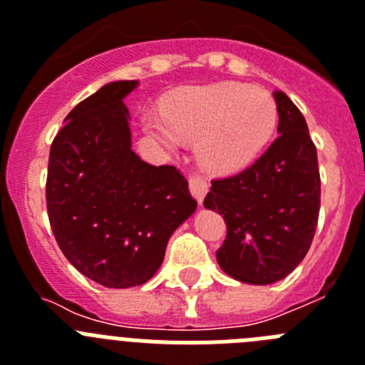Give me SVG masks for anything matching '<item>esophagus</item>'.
Returning a JSON list of instances; mask_svg holds the SVG:
<instances>
[{"label": "esophagus", "mask_w": 365, "mask_h": 365, "mask_svg": "<svg viewBox=\"0 0 365 365\" xmlns=\"http://www.w3.org/2000/svg\"><path fill=\"white\" fill-rule=\"evenodd\" d=\"M190 192H192V195L195 199H197L199 205H202V201H205V195L208 193V182H206L205 177L201 175H190Z\"/></svg>", "instance_id": "esophagus-1"}]
</instances>
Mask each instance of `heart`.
<instances>
[{"label": "heart", "mask_w": 365, "mask_h": 365, "mask_svg": "<svg viewBox=\"0 0 365 365\" xmlns=\"http://www.w3.org/2000/svg\"><path fill=\"white\" fill-rule=\"evenodd\" d=\"M278 124L269 91L222 82L188 87L166 100L164 113L144 117L146 130L170 150L197 140V159L210 172H234L263 151Z\"/></svg>", "instance_id": "1"}]
</instances>
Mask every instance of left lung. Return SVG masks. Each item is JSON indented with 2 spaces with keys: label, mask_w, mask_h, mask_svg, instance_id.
Returning a JSON list of instances; mask_svg holds the SVG:
<instances>
[{
  "label": "left lung",
  "mask_w": 365,
  "mask_h": 365,
  "mask_svg": "<svg viewBox=\"0 0 365 365\" xmlns=\"http://www.w3.org/2000/svg\"><path fill=\"white\" fill-rule=\"evenodd\" d=\"M278 138L243 172L212 180L208 210L222 214L227 240L217 263L228 276L252 285L283 279L302 263L320 212V170L307 122L283 91Z\"/></svg>",
  "instance_id": "1"
}]
</instances>
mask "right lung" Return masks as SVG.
Returning a JSON list of instances; mask_svg holds the SVG:
<instances>
[{
  "instance_id": "obj_1",
  "label": "right lung",
  "mask_w": 365,
  "mask_h": 365,
  "mask_svg": "<svg viewBox=\"0 0 365 365\" xmlns=\"http://www.w3.org/2000/svg\"><path fill=\"white\" fill-rule=\"evenodd\" d=\"M137 80L106 83L82 100L54 137L47 214L74 269L109 289L146 283L170 235L197 208L175 166H151L131 150L122 100Z\"/></svg>"
}]
</instances>
